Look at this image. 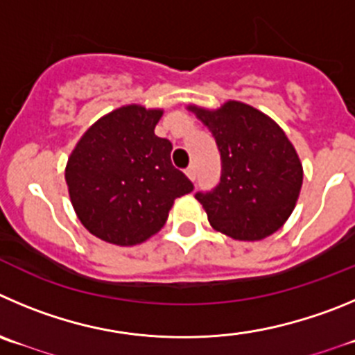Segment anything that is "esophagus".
I'll list each match as a JSON object with an SVG mask.
<instances>
[{
	"instance_id": "34e87169",
	"label": "esophagus",
	"mask_w": 355,
	"mask_h": 355,
	"mask_svg": "<svg viewBox=\"0 0 355 355\" xmlns=\"http://www.w3.org/2000/svg\"><path fill=\"white\" fill-rule=\"evenodd\" d=\"M185 173H187V177L191 178V180H196V175H198V168L196 164H191V166L185 170Z\"/></svg>"
}]
</instances>
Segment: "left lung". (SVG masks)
Returning <instances> with one entry per match:
<instances>
[{
  "mask_svg": "<svg viewBox=\"0 0 355 355\" xmlns=\"http://www.w3.org/2000/svg\"><path fill=\"white\" fill-rule=\"evenodd\" d=\"M208 125L220 152V182L198 191L211 227L234 240L256 241L284 226L300 196L303 168L286 132L245 103L210 112L189 107Z\"/></svg>",
  "mask_w": 355,
  "mask_h": 355,
  "instance_id": "1",
  "label": "left lung"
}]
</instances>
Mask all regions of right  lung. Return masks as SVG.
I'll return each instance as SVG.
<instances>
[{"label":"right lung","mask_w":355,"mask_h":355,"mask_svg":"<svg viewBox=\"0 0 355 355\" xmlns=\"http://www.w3.org/2000/svg\"><path fill=\"white\" fill-rule=\"evenodd\" d=\"M161 110L129 105L85 131L66 164L71 205L89 233L137 245L157 233L177 198L194 189L171 162V145L155 137Z\"/></svg>","instance_id":"add662e5"}]
</instances>
